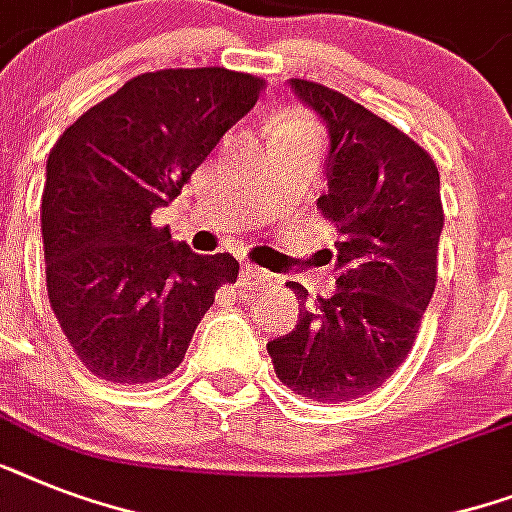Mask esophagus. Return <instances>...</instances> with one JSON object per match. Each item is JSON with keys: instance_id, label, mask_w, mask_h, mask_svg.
<instances>
[{"instance_id": "obj_1", "label": "esophagus", "mask_w": 512, "mask_h": 512, "mask_svg": "<svg viewBox=\"0 0 512 512\" xmlns=\"http://www.w3.org/2000/svg\"><path fill=\"white\" fill-rule=\"evenodd\" d=\"M241 273H244V279H247V281H265V276H268V273H265V271H260V268H257V265H244V271H241Z\"/></svg>"}]
</instances>
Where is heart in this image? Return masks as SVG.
<instances>
[{
	"instance_id": "heart-1",
	"label": "heart",
	"mask_w": 512,
	"mask_h": 512,
	"mask_svg": "<svg viewBox=\"0 0 512 512\" xmlns=\"http://www.w3.org/2000/svg\"><path fill=\"white\" fill-rule=\"evenodd\" d=\"M284 124H305V122H303V119H300V116H289V119Z\"/></svg>"
}]
</instances>
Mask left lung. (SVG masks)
<instances>
[{
  "instance_id": "1",
  "label": "left lung",
  "mask_w": 512,
  "mask_h": 512,
  "mask_svg": "<svg viewBox=\"0 0 512 512\" xmlns=\"http://www.w3.org/2000/svg\"><path fill=\"white\" fill-rule=\"evenodd\" d=\"M289 84L332 135L316 204L340 233L337 292L311 303L289 281L300 319L268 353L289 390L335 404L380 388L417 340L438 279L441 180L433 156L369 108L319 82Z\"/></svg>"
}]
</instances>
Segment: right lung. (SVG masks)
<instances>
[{
    "mask_svg": "<svg viewBox=\"0 0 512 512\" xmlns=\"http://www.w3.org/2000/svg\"><path fill=\"white\" fill-rule=\"evenodd\" d=\"M265 79L223 66L162 68L87 108L52 146L42 193L47 295L95 377L143 385L175 372L231 252L196 255L151 212L183 191Z\"/></svg>",
    "mask_w": 512,
    "mask_h": 512,
    "instance_id": "1",
    "label": "right lung"
}]
</instances>
